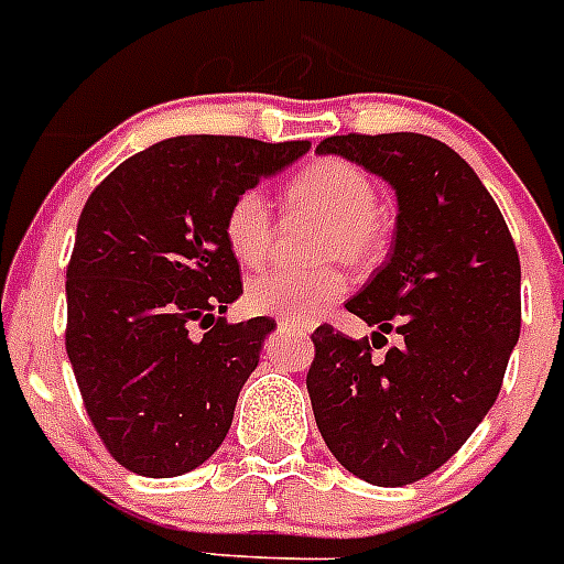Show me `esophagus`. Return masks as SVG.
Instances as JSON below:
<instances>
[{"label":"esophagus","mask_w":564,"mask_h":564,"mask_svg":"<svg viewBox=\"0 0 564 564\" xmlns=\"http://www.w3.org/2000/svg\"><path fill=\"white\" fill-rule=\"evenodd\" d=\"M278 326H286V329H295V333H310V324H297V321H290V318H281L278 321Z\"/></svg>","instance_id":"1"}]
</instances>
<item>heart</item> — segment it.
I'll list each match as a JSON object with an SVG mask.
<instances>
[{"mask_svg": "<svg viewBox=\"0 0 564 564\" xmlns=\"http://www.w3.org/2000/svg\"><path fill=\"white\" fill-rule=\"evenodd\" d=\"M286 200L295 215L324 224L315 243L318 260H344L355 272H367L384 258L387 220L378 212V183L352 160H312L286 183ZM224 238L229 252L243 267H258L267 260L274 240V224L263 192L246 188L229 203ZM344 290L347 278L333 263L315 272L272 269L249 281L246 304L263 315L310 321L329 310Z\"/></svg>", "mask_w": 564, "mask_h": 564, "instance_id": "heart-1", "label": "heart"}]
</instances>
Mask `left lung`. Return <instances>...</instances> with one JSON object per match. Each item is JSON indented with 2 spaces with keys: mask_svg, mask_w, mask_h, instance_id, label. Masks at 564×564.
<instances>
[{
  "mask_svg": "<svg viewBox=\"0 0 564 564\" xmlns=\"http://www.w3.org/2000/svg\"><path fill=\"white\" fill-rule=\"evenodd\" d=\"M399 194L390 260L347 310L402 344L384 362L375 338L333 324L312 333L306 372L326 447L378 487L424 479L456 456L499 399L522 326V267L510 229L470 165L424 134H344L318 143Z\"/></svg>",
  "mask_w": 564,
  "mask_h": 564,
  "instance_id": "1",
  "label": "left lung"
}]
</instances>
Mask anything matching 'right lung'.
Returning a JSON list of instances; mask_svg holds the SVG:
<instances>
[{"mask_svg": "<svg viewBox=\"0 0 564 564\" xmlns=\"http://www.w3.org/2000/svg\"><path fill=\"white\" fill-rule=\"evenodd\" d=\"M306 151V140L172 137L117 165L85 200L65 272V349L85 413L126 470L172 479L224 444L274 329L267 315L226 321L243 281L224 217Z\"/></svg>", "mask_w": 564, "mask_h": 564, "instance_id": "add662e5", "label": "right lung"}]
</instances>
